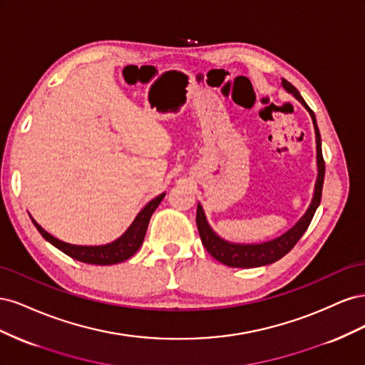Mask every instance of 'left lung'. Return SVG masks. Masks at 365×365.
Wrapping results in <instances>:
<instances>
[{"mask_svg": "<svg viewBox=\"0 0 365 365\" xmlns=\"http://www.w3.org/2000/svg\"><path fill=\"white\" fill-rule=\"evenodd\" d=\"M282 85L286 91L292 94L297 101L306 108V111L312 118L314 129H315L317 170H318L314 196H312L311 204H309V207L306 210V213L300 217V220H298V222L292 228H289L282 236L275 237L272 240H268V242H262V244H235V242H228L220 236H217L213 231V228L210 227V224L207 222L202 205L197 204L196 225H197V231H200L202 245L217 262L224 263V264H227V267H231V268H256V267H263V264L274 263L279 259H282L284 254H288L294 248V245L304 235V231L307 230L309 224H311V220L317 212L319 202H322L326 165H324L323 152H322V135H319V129L317 125L315 114L312 109L307 106L304 98L300 96V93H298V90L294 85H291L288 81H284V79H282Z\"/></svg>", "mask_w": 365, "mask_h": 365, "instance_id": "left-lung-1", "label": "left lung"}]
</instances>
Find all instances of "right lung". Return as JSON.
Masks as SVG:
<instances>
[{
	"label": "right lung",
	"instance_id": "1",
	"mask_svg": "<svg viewBox=\"0 0 365 365\" xmlns=\"http://www.w3.org/2000/svg\"><path fill=\"white\" fill-rule=\"evenodd\" d=\"M164 196H165V193H161L160 196L153 197L152 201H149L145 207H143L141 212L134 219V222L129 225V228L125 231V233L121 235L118 239L113 240L111 244H106V245L86 247V245L67 244V242L59 240L54 236H51L50 233H47V231L43 230L35 219H31V220H33V224H35V227L38 228L39 233L42 235V237L47 242H50L53 247H56L58 250L67 254V256L79 260V262H83V263L114 264V263L128 260L140 250L143 240H145V236H146V230L149 225L150 216L153 212H155V208L160 205Z\"/></svg>",
	"mask_w": 365,
	"mask_h": 365
}]
</instances>
